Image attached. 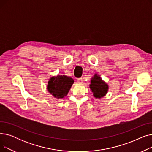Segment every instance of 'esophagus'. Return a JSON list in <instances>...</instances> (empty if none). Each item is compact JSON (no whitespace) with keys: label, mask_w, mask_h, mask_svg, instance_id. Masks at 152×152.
<instances>
[{"label":"esophagus","mask_w":152,"mask_h":152,"mask_svg":"<svg viewBox=\"0 0 152 152\" xmlns=\"http://www.w3.org/2000/svg\"><path fill=\"white\" fill-rule=\"evenodd\" d=\"M77 83H79V84H82L83 83V79L81 77V78H79V79H77Z\"/></svg>","instance_id":"esophagus-1"}]
</instances>
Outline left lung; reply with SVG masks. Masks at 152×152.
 <instances>
[{
  "instance_id": "8db88e82",
  "label": "left lung",
  "mask_w": 152,
  "mask_h": 152,
  "mask_svg": "<svg viewBox=\"0 0 152 152\" xmlns=\"http://www.w3.org/2000/svg\"><path fill=\"white\" fill-rule=\"evenodd\" d=\"M89 87L95 98L101 99L108 92L109 87L107 83L102 80L100 76L97 73L91 78Z\"/></svg>"
}]
</instances>
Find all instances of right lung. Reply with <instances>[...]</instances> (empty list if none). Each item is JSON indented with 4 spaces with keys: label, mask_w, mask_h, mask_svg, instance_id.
<instances>
[{
    "label": "right lung",
    "mask_w": 152,
    "mask_h": 152,
    "mask_svg": "<svg viewBox=\"0 0 152 152\" xmlns=\"http://www.w3.org/2000/svg\"><path fill=\"white\" fill-rule=\"evenodd\" d=\"M74 80L71 77L58 75L51 77L47 86L49 92L57 99H61L66 97Z\"/></svg>",
    "instance_id": "right-lung-1"
}]
</instances>
